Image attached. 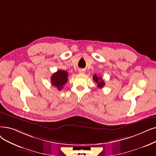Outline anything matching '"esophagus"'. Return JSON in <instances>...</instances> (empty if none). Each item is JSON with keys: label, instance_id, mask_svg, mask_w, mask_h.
<instances>
[{"label": "esophagus", "instance_id": "34e87169", "mask_svg": "<svg viewBox=\"0 0 156 156\" xmlns=\"http://www.w3.org/2000/svg\"><path fill=\"white\" fill-rule=\"evenodd\" d=\"M78 72H79V73L80 74H83L84 73H85V70L84 69H79V71H78Z\"/></svg>", "mask_w": 156, "mask_h": 156}]
</instances>
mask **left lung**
<instances>
[{"label": "left lung", "instance_id": "1", "mask_svg": "<svg viewBox=\"0 0 156 156\" xmlns=\"http://www.w3.org/2000/svg\"><path fill=\"white\" fill-rule=\"evenodd\" d=\"M93 80H94V82H96V83L98 84V88H103L105 85V82L102 80V78H101V77H98L96 74H94V75Z\"/></svg>", "mask_w": 156, "mask_h": 156}]
</instances>
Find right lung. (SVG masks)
Masks as SVG:
<instances>
[{"mask_svg": "<svg viewBox=\"0 0 156 156\" xmlns=\"http://www.w3.org/2000/svg\"><path fill=\"white\" fill-rule=\"evenodd\" d=\"M68 73L64 70H58L56 73H53L51 77V82L52 85L57 87L58 90H61L67 82Z\"/></svg>", "mask_w": 156, "mask_h": 156, "instance_id": "add662e5", "label": "right lung"}]
</instances>
